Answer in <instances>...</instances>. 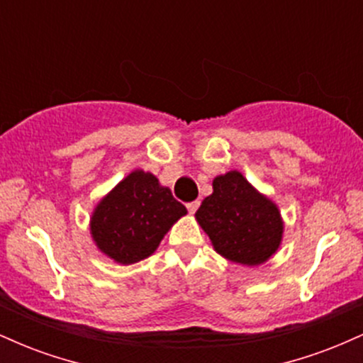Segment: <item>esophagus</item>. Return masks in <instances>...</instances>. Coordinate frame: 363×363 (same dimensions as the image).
Listing matches in <instances>:
<instances>
[{
    "mask_svg": "<svg viewBox=\"0 0 363 363\" xmlns=\"http://www.w3.org/2000/svg\"><path fill=\"white\" fill-rule=\"evenodd\" d=\"M186 208H187V211H189V213H194V211L199 208V201H191V203H187Z\"/></svg>",
    "mask_w": 363,
    "mask_h": 363,
    "instance_id": "1",
    "label": "esophagus"
}]
</instances>
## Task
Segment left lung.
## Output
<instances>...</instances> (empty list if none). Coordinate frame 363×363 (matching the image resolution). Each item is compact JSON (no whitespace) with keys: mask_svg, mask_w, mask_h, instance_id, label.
<instances>
[{"mask_svg":"<svg viewBox=\"0 0 363 363\" xmlns=\"http://www.w3.org/2000/svg\"><path fill=\"white\" fill-rule=\"evenodd\" d=\"M196 218L215 251L240 264H261L280 245V211L235 170L215 179Z\"/></svg>","mask_w":363,"mask_h":363,"instance_id":"8db88e82","label":"left lung"}]
</instances>
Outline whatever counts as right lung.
<instances>
[{"mask_svg":"<svg viewBox=\"0 0 363 363\" xmlns=\"http://www.w3.org/2000/svg\"><path fill=\"white\" fill-rule=\"evenodd\" d=\"M186 213L169 187H162L152 174L135 170L95 208L91 235L112 259L133 264L155 252L174 222Z\"/></svg>","mask_w":363,"mask_h":363,"instance_id":"1","label":"right lung"}]
</instances>
